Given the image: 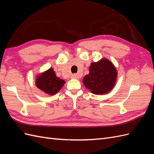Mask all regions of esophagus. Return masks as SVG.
I'll list each match as a JSON object with an SVG mask.
<instances>
[{"label": "esophagus", "mask_w": 154, "mask_h": 154, "mask_svg": "<svg viewBox=\"0 0 154 154\" xmlns=\"http://www.w3.org/2000/svg\"><path fill=\"white\" fill-rule=\"evenodd\" d=\"M72 78H74V79H79V77H78V75H76V74H72Z\"/></svg>", "instance_id": "34e87169"}]
</instances>
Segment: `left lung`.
Here are the masks:
<instances>
[{
  "mask_svg": "<svg viewBox=\"0 0 154 154\" xmlns=\"http://www.w3.org/2000/svg\"><path fill=\"white\" fill-rule=\"evenodd\" d=\"M117 76L114 64L104 58L91 64L89 73L83 78V83L93 94H104L114 88Z\"/></svg>",
  "mask_w": 154,
  "mask_h": 154,
  "instance_id": "left-lung-1",
  "label": "left lung"
}]
</instances>
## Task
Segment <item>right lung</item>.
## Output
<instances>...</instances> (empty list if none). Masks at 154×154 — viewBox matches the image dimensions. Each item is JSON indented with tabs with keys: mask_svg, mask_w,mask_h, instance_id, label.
Segmentation results:
<instances>
[{
	"mask_svg": "<svg viewBox=\"0 0 154 154\" xmlns=\"http://www.w3.org/2000/svg\"><path fill=\"white\" fill-rule=\"evenodd\" d=\"M65 82L57 77L53 69L50 68L36 78L35 84L40 90L49 95H54L61 89Z\"/></svg>",
	"mask_w": 154,
	"mask_h": 154,
	"instance_id": "add662e5",
	"label": "right lung"
}]
</instances>
